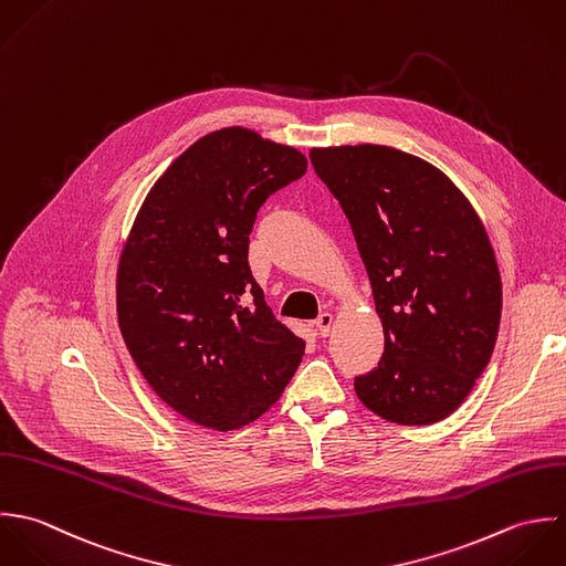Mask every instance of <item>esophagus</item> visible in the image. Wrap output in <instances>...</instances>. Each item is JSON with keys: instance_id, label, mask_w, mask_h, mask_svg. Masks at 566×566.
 <instances>
[{"instance_id": "obj_1", "label": "esophagus", "mask_w": 566, "mask_h": 566, "mask_svg": "<svg viewBox=\"0 0 566 566\" xmlns=\"http://www.w3.org/2000/svg\"><path fill=\"white\" fill-rule=\"evenodd\" d=\"M333 322H335L333 313H322V315L315 319V326H317V331H319V335H322V337H328V335H331Z\"/></svg>"}]
</instances>
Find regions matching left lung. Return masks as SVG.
<instances>
[{"instance_id": "1", "label": "left lung", "mask_w": 566, "mask_h": 566, "mask_svg": "<svg viewBox=\"0 0 566 566\" xmlns=\"http://www.w3.org/2000/svg\"><path fill=\"white\" fill-rule=\"evenodd\" d=\"M352 226L385 352L354 378L387 422L436 424L472 391L501 322V275L488 231L451 177L380 144L311 148Z\"/></svg>"}]
</instances>
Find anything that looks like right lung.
<instances>
[{"label": "right lung", "mask_w": 566, "mask_h": 566, "mask_svg": "<svg viewBox=\"0 0 566 566\" xmlns=\"http://www.w3.org/2000/svg\"><path fill=\"white\" fill-rule=\"evenodd\" d=\"M308 159L244 126L186 148L148 190L122 244L117 324L150 389L186 420L233 431L282 396L306 343L251 275L260 206Z\"/></svg>", "instance_id": "add662e5"}]
</instances>
